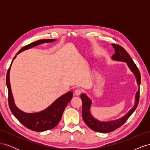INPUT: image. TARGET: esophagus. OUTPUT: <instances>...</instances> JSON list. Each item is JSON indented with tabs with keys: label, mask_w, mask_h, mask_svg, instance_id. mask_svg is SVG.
<instances>
[{
	"label": "esophagus",
	"mask_w": 150,
	"mask_h": 150,
	"mask_svg": "<svg viewBox=\"0 0 150 150\" xmlns=\"http://www.w3.org/2000/svg\"><path fill=\"white\" fill-rule=\"evenodd\" d=\"M74 93H75V94L76 95V96H79V95L81 94V93H82V91H81V89H78L75 91Z\"/></svg>",
	"instance_id": "obj_1"
}]
</instances>
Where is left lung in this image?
Listing matches in <instances>:
<instances>
[{
  "label": "left lung",
  "mask_w": 150,
  "mask_h": 150,
  "mask_svg": "<svg viewBox=\"0 0 150 150\" xmlns=\"http://www.w3.org/2000/svg\"><path fill=\"white\" fill-rule=\"evenodd\" d=\"M111 44L115 51V53L112 56V59L116 61H123L127 63L129 69L133 72L136 78H137L139 89L136 93V100L133 108L131 109L125 116L121 117L120 119L108 122H101L94 118L90 112V107L92 104L91 100L85 94H81V99L83 102L82 116L84 122L89 128L96 131V132L103 133L111 132L123 125L137 109L139 99V86L141 83V74L139 71L128 53L123 47L117 44Z\"/></svg>",
  "instance_id": "left-lung-1"
}]
</instances>
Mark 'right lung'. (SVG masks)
<instances>
[{"mask_svg": "<svg viewBox=\"0 0 150 150\" xmlns=\"http://www.w3.org/2000/svg\"><path fill=\"white\" fill-rule=\"evenodd\" d=\"M54 40H56V39H40L25 46L21 49L16 54L12 62L16 57L17 54L25 51V50L35 47L40 44L44 42H51ZM11 64L7 72L6 84L8 89V106H9L10 110L13 113V115L24 126L31 130L41 132V131L54 128L61 121L63 112H64L67 104L72 99L73 93L70 91L62 95V96L56 99L51 106H49L42 111L34 113H25L22 112L15 105L12 96L9 78Z\"/></svg>", "mask_w": 150, "mask_h": 150, "instance_id": "add662e5", "label": "right lung"}]
</instances>
